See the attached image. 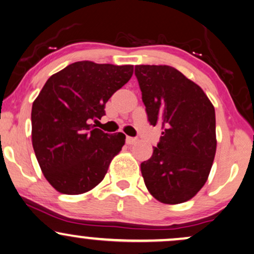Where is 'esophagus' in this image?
I'll use <instances>...</instances> for the list:
<instances>
[{
	"instance_id": "esophagus-1",
	"label": "esophagus",
	"mask_w": 254,
	"mask_h": 254,
	"mask_svg": "<svg viewBox=\"0 0 254 254\" xmlns=\"http://www.w3.org/2000/svg\"><path fill=\"white\" fill-rule=\"evenodd\" d=\"M137 142V138H133V137H127V144H133Z\"/></svg>"
}]
</instances>
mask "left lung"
<instances>
[{
  "mask_svg": "<svg viewBox=\"0 0 254 254\" xmlns=\"http://www.w3.org/2000/svg\"><path fill=\"white\" fill-rule=\"evenodd\" d=\"M147 121L162 127L140 164L146 189L164 204L190 200L206 183L216 156L214 107L198 84L169 65H136Z\"/></svg>",
  "mask_w": 254,
  "mask_h": 254,
  "instance_id": "8db88e82",
  "label": "left lung"
}]
</instances>
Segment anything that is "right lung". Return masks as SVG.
Listing matches in <instances>:
<instances>
[{
    "instance_id": "add662e5",
    "label": "right lung",
    "mask_w": 254,
    "mask_h": 254,
    "mask_svg": "<svg viewBox=\"0 0 254 254\" xmlns=\"http://www.w3.org/2000/svg\"><path fill=\"white\" fill-rule=\"evenodd\" d=\"M133 65L69 64L46 82L31 109V142L44 177L64 194L85 193L107 175L125 134L96 127L105 103L129 82Z\"/></svg>"
}]
</instances>
